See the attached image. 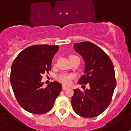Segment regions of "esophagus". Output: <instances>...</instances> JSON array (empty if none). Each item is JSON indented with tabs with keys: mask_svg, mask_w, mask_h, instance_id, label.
<instances>
[{
	"mask_svg": "<svg viewBox=\"0 0 131 131\" xmlns=\"http://www.w3.org/2000/svg\"><path fill=\"white\" fill-rule=\"evenodd\" d=\"M68 88H69V87H68V86H66V85H62V90H67Z\"/></svg>",
	"mask_w": 131,
	"mask_h": 131,
	"instance_id": "34e87169",
	"label": "esophagus"
}]
</instances>
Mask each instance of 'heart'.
Here are the masks:
<instances>
[{
    "label": "heart",
    "mask_w": 131,
    "mask_h": 131,
    "mask_svg": "<svg viewBox=\"0 0 131 131\" xmlns=\"http://www.w3.org/2000/svg\"><path fill=\"white\" fill-rule=\"evenodd\" d=\"M75 78V76L73 75H70V74H65V73H62L57 77V80L60 81V83L64 84V85H69L72 82V80Z\"/></svg>",
    "instance_id": "heart-1"
}]
</instances>
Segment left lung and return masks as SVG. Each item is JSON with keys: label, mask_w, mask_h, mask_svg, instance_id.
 I'll return each mask as SVG.
<instances>
[{"label": "left lung", "mask_w": 131, "mask_h": 131, "mask_svg": "<svg viewBox=\"0 0 131 131\" xmlns=\"http://www.w3.org/2000/svg\"><path fill=\"white\" fill-rule=\"evenodd\" d=\"M74 49L85 61V75L78 83L90 88L82 85L84 91L73 90L72 106L82 117H96L108 108L116 85L113 63L102 49L90 41L75 43Z\"/></svg>", "instance_id": "1"}]
</instances>
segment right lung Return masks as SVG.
<instances>
[{
  "mask_svg": "<svg viewBox=\"0 0 131 131\" xmlns=\"http://www.w3.org/2000/svg\"><path fill=\"white\" fill-rule=\"evenodd\" d=\"M58 46L34 45L18 54L11 66L10 84L17 100L26 111L41 114L52 108L62 91L60 83L54 81L46 88L42 75L51 71L52 60Z\"/></svg>",
  "mask_w": 131,
  "mask_h": 131,
  "instance_id": "1",
  "label": "right lung"
}]
</instances>
